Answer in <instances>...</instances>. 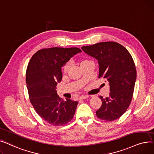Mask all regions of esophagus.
I'll list each match as a JSON object with an SVG mask.
<instances>
[{
	"instance_id": "esophagus-1",
	"label": "esophagus",
	"mask_w": 154,
	"mask_h": 154,
	"mask_svg": "<svg viewBox=\"0 0 154 154\" xmlns=\"http://www.w3.org/2000/svg\"><path fill=\"white\" fill-rule=\"evenodd\" d=\"M88 97H89L88 95H82V96L79 97V99L80 100H84V99H86V98H88Z\"/></svg>"
}]
</instances>
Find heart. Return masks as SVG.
Here are the masks:
<instances>
[{"mask_svg":"<svg viewBox=\"0 0 154 154\" xmlns=\"http://www.w3.org/2000/svg\"><path fill=\"white\" fill-rule=\"evenodd\" d=\"M89 61H90V60H82V62H81V66L83 65L84 64H85V63H88V62H89ZM70 66H71V63H70L69 61L67 62L66 63V64L64 65L63 70V72H64V73L67 72L69 71V68H70Z\"/></svg>","mask_w":154,"mask_h":154,"instance_id":"heart-1","label":"heart"}]
</instances>
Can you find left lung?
Instances as JSON below:
<instances>
[{
  "instance_id": "left-lung-1",
  "label": "left lung",
  "mask_w": 154,
  "mask_h": 154,
  "mask_svg": "<svg viewBox=\"0 0 154 154\" xmlns=\"http://www.w3.org/2000/svg\"><path fill=\"white\" fill-rule=\"evenodd\" d=\"M82 49L98 61V78L103 77L109 84V97H100L102 105L96 112L97 116L108 122L119 119L127 111L133 98L137 71L132 57L125 47L113 41L101 42Z\"/></svg>"
}]
</instances>
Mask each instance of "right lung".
Segmentation results:
<instances>
[{
    "label": "right lung",
    "instance_id": "add662e5",
    "mask_svg": "<svg viewBox=\"0 0 154 154\" xmlns=\"http://www.w3.org/2000/svg\"><path fill=\"white\" fill-rule=\"evenodd\" d=\"M81 52L78 48L42 49L32 56L27 65L26 82L30 101L36 113L51 125H66L75 115L78 102L61 100L55 88L61 81V67Z\"/></svg>",
    "mask_w": 154,
    "mask_h": 154
}]
</instances>
